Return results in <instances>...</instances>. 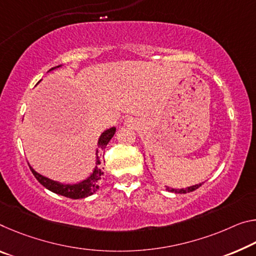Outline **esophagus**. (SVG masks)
Wrapping results in <instances>:
<instances>
[{"mask_svg":"<svg viewBox=\"0 0 256 256\" xmlns=\"http://www.w3.org/2000/svg\"><path fill=\"white\" fill-rule=\"evenodd\" d=\"M133 124H134V123H133L132 120H126V125H128V126H130V125H133Z\"/></svg>","mask_w":256,"mask_h":256,"instance_id":"esophagus-1","label":"esophagus"}]
</instances>
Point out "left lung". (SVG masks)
Wrapping results in <instances>:
<instances>
[{
  "label": "left lung",
  "mask_w": 256,
  "mask_h": 256,
  "mask_svg": "<svg viewBox=\"0 0 256 256\" xmlns=\"http://www.w3.org/2000/svg\"><path fill=\"white\" fill-rule=\"evenodd\" d=\"M200 186H202V184H194V186H188V188H186V189H184V188H182V189H174V188H170V186H166V190H168V192H174V194H186V192H194V190L198 189Z\"/></svg>",
  "instance_id": "8db88e82"
}]
</instances>
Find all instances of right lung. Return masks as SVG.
Here are the masks:
<instances>
[{"label": "right lung", "instance_id": "right-lung-1", "mask_svg": "<svg viewBox=\"0 0 256 256\" xmlns=\"http://www.w3.org/2000/svg\"><path fill=\"white\" fill-rule=\"evenodd\" d=\"M59 67H62V64H60V66L51 68L48 72L56 70V68ZM115 132H116V128H110L101 133V136H99V140H98V148L96 150L94 168H93L92 173L86 178V179L77 182V184H62V182L48 179V178L36 172L35 170L30 165V171L44 188H46L48 190H50V192H54L56 194H62V196L72 198V200H80V198L91 196V194H96V190L99 189V180L104 176L102 170L99 168L101 162L99 160L98 154L100 150L106 148V146L108 144L109 141H110L114 134H115Z\"/></svg>", "mask_w": 256, "mask_h": 256}]
</instances>
